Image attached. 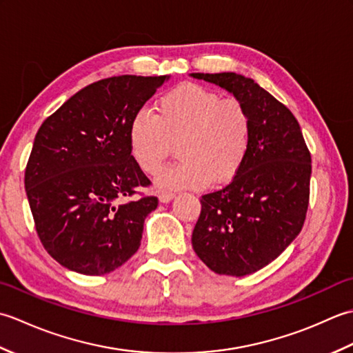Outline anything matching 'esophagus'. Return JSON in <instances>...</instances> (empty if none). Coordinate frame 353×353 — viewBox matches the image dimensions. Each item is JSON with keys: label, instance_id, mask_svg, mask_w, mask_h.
<instances>
[{"label": "esophagus", "instance_id": "1", "mask_svg": "<svg viewBox=\"0 0 353 353\" xmlns=\"http://www.w3.org/2000/svg\"><path fill=\"white\" fill-rule=\"evenodd\" d=\"M172 199H174V192H171V191H161L159 192V200L162 201V203H168V201H171Z\"/></svg>", "mask_w": 353, "mask_h": 353}]
</instances>
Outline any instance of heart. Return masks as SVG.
Segmentation results:
<instances>
[{
	"instance_id": "heart-1",
	"label": "heart",
	"mask_w": 353,
	"mask_h": 353,
	"mask_svg": "<svg viewBox=\"0 0 353 353\" xmlns=\"http://www.w3.org/2000/svg\"><path fill=\"white\" fill-rule=\"evenodd\" d=\"M133 161L145 174H156L179 141L181 161L163 170V188L197 190L230 182L247 161L253 141V119L236 99L200 85L186 83L165 92L154 114L138 110L127 130Z\"/></svg>"
}]
</instances>
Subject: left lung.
<instances>
[{"mask_svg":"<svg viewBox=\"0 0 353 353\" xmlns=\"http://www.w3.org/2000/svg\"><path fill=\"white\" fill-rule=\"evenodd\" d=\"M191 76L234 94L253 119L244 167L229 185L201 196L191 239L194 252L212 272L245 276L274 261L302 230L311 153L296 117L254 80L235 72Z\"/></svg>","mask_w":353,"mask_h":353,"instance_id":"1","label":"left lung"}]
</instances>
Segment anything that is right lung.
Here are the masks:
<instances>
[{
	"label": "right lung",
	"instance_id": "obj_1",
	"mask_svg": "<svg viewBox=\"0 0 353 353\" xmlns=\"http://www.w3.org/2000/svg\"><path fill=\"white\" fill-rule=\"evenodd\" d=\"M170 76H117L74 94L36 133L26 192L45 250L88 276L114 272L141 245L159 200L132 199L150 179L127 139L132 117Z\"/></svg>",
	"mask_w": 353,
	"mask_h": 353
}]
</instances>
